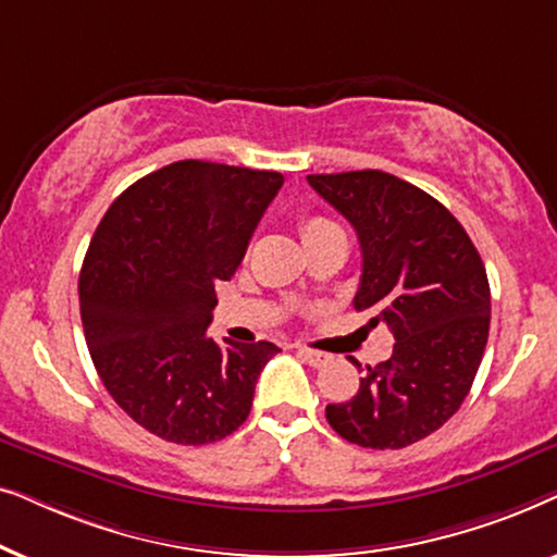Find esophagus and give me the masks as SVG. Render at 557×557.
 <instances>
[{"mask_svg":"<svg viewBox=\"0 0 557 557\" xmlns=\"http://www.w3.org/2000/svg\"><path fill=\"white\" fill-rule=\"evenodd\" d=\"M296 355H299L304 362H309L311 368H324V364L332 360L326 352H319V349H309V347H296Z\"/></svg>","mask_w":557,"mask_h":557,"instance_id":"esophagus-1","label":"esophagus"}]
</instances>
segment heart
<instances>
[{
  "label": "heart",
  "mask_w": 557,
  "mask_h": 557,
  "mask_svg": "<svg viewBox=\"0 0 557 557\" xmlns=\"http://www.w3.org/2000/svg\"><path fill=\"white\" fill-rule=\"evenodd\" d=\"M299 233H301L304 246H309V243L322 240V238H326V235H337L342 231L337 223H332V220H326L322 215H307V218H301Z\"/></svg>",
  "instance_id": "heart-1"
}]
</instances>
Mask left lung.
Listing matches in <instances>:
<instances>
[{
  "instance_id": "1",
  "label": "left lung",
  "mask_w": 557,
  "mask_h": 557,
  "mask_svg": "<svg viewBox=\"0 0 557 557\" xmlns=\"http://www.w3.org/2000/svg\"><path fill=\"white\" fill-rule=\"evenodd\" d=\"M307 180L360 238L355 309L395 337L391 360L368 364L355 398L326 406V421L349 444L406 448L438 431L476 377L492 311L482 256L459 220L406 180L380 170Z\"/></svg>"
}]
</instances>
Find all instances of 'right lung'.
Here are the masks:
<instances>
[{
    "instance_id": "right-lung-1",
    "label": "right lung",
    "mask_w": 557,
    "mask_h": 557,
    "mask_svg": "<svg viewBox=\"0 0 557 557\" xmlns=\"http://www.w3.org/2000/svg\"><path fill=\"white\" fill-rule=\"evenodd\" d=\"M284 174L200 159L116 197L81 269V319L106 391L141 429L182 446L238 431L273 342L208 337L215 284L238 271Z\"/></svg>"
}]
</instances>
